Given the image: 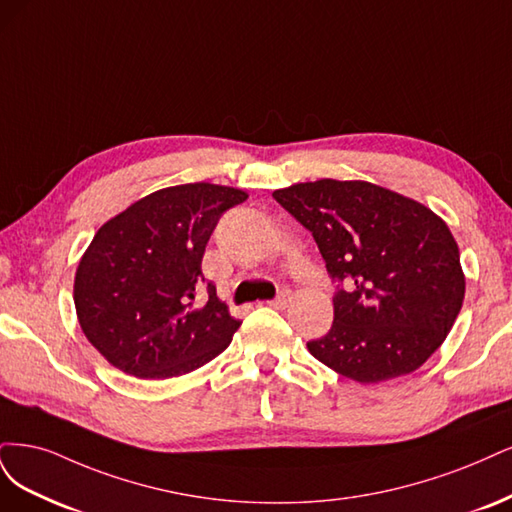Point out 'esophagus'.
Here are the masks:
<instances>
[{"instance_id":"34e87169","label":"esophagus","mask_w":512,"mask_h":512,"mask_svg":"<svg viewBox=\"0 0 512 512\" xmlns=\"http://www.w3.org/2000/svg\"><path fill=\"white\" fill-rule=\"evenodd\" d=\"M291 302V291H280V295H278V298H274V300H270L268 304L272 306V308H285L287 304Z\"/></svg>"}]
</instances>
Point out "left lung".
Instances as JSON below:
<instances>
[{
  "instance_id": "8db88e82",
  "label": "left lung",
  "mask_w": 512,
  "mask_h": 512,
  "mask_svg": "<svg viewBox=\"0 0 512 512\" xmlns=\"http://www.w3.org/2000/svg\"><path fill=\"white\" fill-rule=\"evenodd\" d=\"M272 195L344 285L334 295L332 329L306 344L310 355L364 385L421 368L451 332L466 293L447 223L366 180L321 178Z\"/></svg>"
}]
</instances>
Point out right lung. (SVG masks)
<instances>
[{
	"label": "right lung",
	"mask_w": 512,
	"mask_h": 512,
	"mask_svg": "<svg viewBox=\"0 0 512 512\" xmlns=\"http://www.w3.org/2000/svg\"><path fill=\"white\" fill-rule=\"evenodd\" d=\"M242 189L189 183L159 189L106 221L82 255L74 306L108 364L138 378L183 376L223 353L240 321L208 283L202 257L221 214Z\"/></svg>",
	"instance_id": "1"
}]
</instances>
